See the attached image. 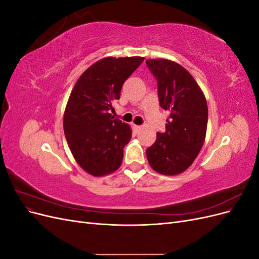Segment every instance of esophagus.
<instances>
[{
  "mask_svg": "<svg viewBox=\"0 0 259 259\" xmlns=\"http://www.w3.org/2000/svg\"><path fill=\"white\" fill-rule=\"evenodd\" d=\"M134 130H135V132H139L140 130H142V126H140V125H134Z\"/></svg>",
  "mask_w": 259,
  "mask_h": 259,
  "instance_id": "34e87169",
  "label": "esophagus"
}]
</instances>
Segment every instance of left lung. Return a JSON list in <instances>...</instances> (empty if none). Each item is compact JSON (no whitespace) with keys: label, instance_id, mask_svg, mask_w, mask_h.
I'll return each instance as SVG.
<instances>
[{"label":"left lung","instance_id":"obj_1","mask_svg":"<svg viewBox=\"0 0 259 259\" xmlns=\"http://www.w3.org/2000/svg\"><path fill=\"white\" fill-rule=\"evenodd\" d=\"M147 67L158 81L160 106L169 111L164 133L147 149L150 166L163 175H177L189 167L204 144L207 104L192 75L177 62L148 59Z\"/></svg>","mask_w":259,"mask_h":259}]
</instances>
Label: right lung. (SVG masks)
Instances as JSON below:
<instances>
[{
	"mask_svg": "<svg viewBox=\"0 0 259 259\" xmlns=\"http://www.w3.org/2000/svg\"><path fill=\"white\" fill-rule=\"evenodd\" d=\"M144 57H107L92 65L70 94L64 131L77 164L93 176L113 173L123 160V148L132 137L130 125L114 119L112 103L123 83Z\"/></svg>",
	"mask_w": 259,
	"mask_h": 259,
	"instance_id": "obj_1",
	"label": "right lung"
}]
</instances>
